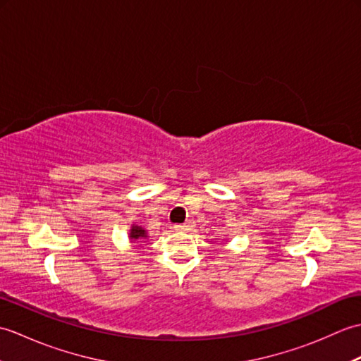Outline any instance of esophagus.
<instances>
[{
  "mask_svg": "<svg viewBox=\"0 0 361 361\" xmlns=\"http://www.w3.org/2000/svg\"><path fill=\"white\" fill-rule=\"evenodd\" d=\"M192 228V224L190 221H188V224H183V225H175V229L176 231H188V229Z\"/></svg>",
  "mask_w": 361,
  "mask_h": 361,
  "instance_id": "esophagus-1",
  "label": "esophagus"
}]
</instances>
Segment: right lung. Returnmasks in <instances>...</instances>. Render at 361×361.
Here are the masks:
<instances>
[{"label":"right lung","instance_id":"obj_1","mask_svg":"<svg viewBox=\"0 0 361 361\" xmlns=\"http://www.w3.org/2000/svg\"><path fill=\"white\" fill-rule=\"evenodd\" d=\"M130 237H132L133 240H137V239H144L145 237V231L141 228V226H133L132 228V233H130Z\"/></svg>","mask_w":361,"mask_h":361}]
</instances>
